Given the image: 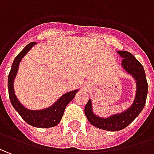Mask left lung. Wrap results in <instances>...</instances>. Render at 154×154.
Returning a JSON list of instances; mask_svg holds the SVG:
<instances>
[{"instance_id":"1","label":"left lung","mask_w":154,"mask_h":154,"mask_svg":"<svg viewBox=\"0 0 154 154\" xmlns=\"http://www.w3.org/2000/svg\"><path fill=\"white\" fill-rule=\"evenodd\" d=\"M117 53L123 59L122 62V68L136 80L137 91L133 103L126 111L111 115L106 118L100 117L93 112L90 99L85 107V114L91 125L100 129L112 132L122 130L135 120L143 111L148 95V82L143 65L128 51H117Z\"/></svg>"}]
</instances>
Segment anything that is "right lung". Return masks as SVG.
<instances>
[{"label": "right lung", "mask_w": 154, "mask_h": 154, "mask_svg": "<svg viewBox=\"0 0 154 154\" xmlns=\"http://www.w3.org/2000/svg\"><path fill=\"white\" fill-rule=\"evenodd\" d=\"M36 43L32 42L27 44L22 49L19 54L15 58L14 61L11 65L10 73L8 75V92L11 103L16 111L22 116V118L26 123L32 127L41 128H53L57 126L60 122L63 115L67 105L70 102L76 95L79 90L67 92L59 98L54 104L51 106L43 110H29L23 106L21 102L15 95L14 91V79L17 74L19 68V63L25 55L29 52L31 48L34 46Z\"/></svg>", "instance_id": "add662e5"}]
</instances>
